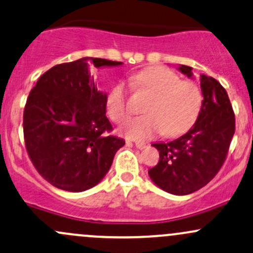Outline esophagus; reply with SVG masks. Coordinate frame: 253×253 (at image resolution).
<instances>
[{"label":"esophagus","mask_w":253,"mask_h":253,"mask_svg":"<svg viewBox=\"0 0 253 253\" xmlns=\"http://www.w3.org/2000/svg\"><path fill=\"white\" fill-rule=\"evenodd\" d=\"M134 145L138 149H144L145 147H147V144H145L144 142H134Z\"/></svg>","instance_id":"1"}]
</instances>
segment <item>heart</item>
I'll return each instance as SVG.
<instances>
[{
    "instance_id": "heart-1",
    "label": "heart",
    "mask_w": 253,
    "mask_h": 253,
    "mask_svg": "<svg viewBox=\"0 0 253 253\" xmlns=\"http://www.w3.org/2000/svg\"><path fill=\"white\" fill-rule=\"evenodd\" d=\"M133 82L151 98L145 106L147 115L128 120L120 129L122 134L131 139H148L160 132L166 137H177L193 126L203 103L195 82L180 80L165 66H149L135 74ZM128 113L126 89L118 84L106 97V114L120 124Z\"/></svg>"
}]
</instances>
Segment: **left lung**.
Here are the masks:
<instances>
[{"mask_svg":"<svg viewBox=\"0 0 253 253\" xmlns=\"http://www.w3.org/2000/svg\"><path fill=\"white\" fill-rule=\"evenodd\" d=\"M177 69L194 79L190 66ZM200 88L204 99L189 131L169 142L151 144L159 150L160 160L149 169V177L160 189L173 195L201 189L218 173L235 132V116L222 84L201 74Z\"/></svg>","mask_w":253,"mask_h":253,"instance_id":"8db88e82","label":"left lung"}]
</instances>
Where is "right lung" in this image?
I'll list each match as a JSON object with an SVG mask.
<instances>
[{
    "label": "right lung",
    "mask_w": 253,
    "mask_h": 253,
    "mask_svg": "<svg viewBox=\"0 0 253 253\" xmlns=\"http://www.w3.org/2000/svg\"><path fill=\"white\" fill-rule=\"evenodd\" d=\"M121 62L84 57L50 68L31 89L24 109V139L39 173L55 188L80 193L97 185L125 145L109 135L106 94L92 68Z\"/></svg>",
    "instance_id": "obj_1"
}]
</instances>
